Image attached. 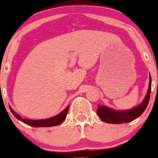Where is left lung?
Instances as JSON below:
<instances>
[{
	"mask_svg": "<svg viewBox=\"0 0 158 158\" xmlns=\"http://www.w3.org/2000/svg\"><path fill=\"white\" fill-rule=\"evenodd\" d=\"M152 90V77L149 74V85L145 97L137 106L127 110H116L106 106L98 105L97 113L102 121L110 124L128 123L136 119L142 114L148 105Z\"/></svg>",
	"mask_w": 158,
	"mask_h": 158,
	"instance_id": "1",
	"label": "left lung"
}]
</instances>
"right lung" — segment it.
<instances>
[{"label": "right lung", "instance_id": "obj_1", "mask_svg": "<svg viewBox=\"0 0 158 158\" xmlns=\"http://www.w3.org/2000/svg\"><path fill=\"white\" fill-rule=\"evenodd\" d=\"M69 106L68 105L64 110L58 113V115H55V116L51 117V118H45V119H29V118H22L20 115L17 114L12 108L9 106V108L10 110V112L13 113V115L19 120V121L23 122L25 124L28 125V126H32V127H52V126H56L61 124L64 119H65L66 116H67L68 109H69Z\"/></svg>", "mask_w": 158, "mask_h": 158}]
</instances>
